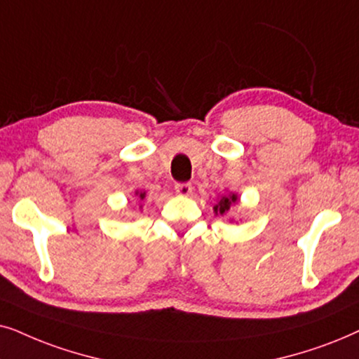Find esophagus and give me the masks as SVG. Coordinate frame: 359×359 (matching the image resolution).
<instances>
[{"label":"esophagus","mask_w":359,"mask_h":359,"mask_svg":"<svg viewBox=\"0 0 359 359\" xmlns=\"http://www.w3.org/2000/svg\"><path fill=\"white\" fill-rule=\"evenodd\" d=\"M174 189H175V192L179 195H182V197H187V195L192 194V184H189V182H177Z\"/></svg>","instance_id":"obj_1"}]
</instances>
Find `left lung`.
Segmentation results:
<instances>
[{"mask_svg": "<svg viewBox=\"0 0 359 359\" xmlns=\"http://www.w3.org/2000/svg\"><path fill=\"white\" fill-rule=\"evenodd\" d=\"M238 202V197L235 194H231V195H224V197H222L219 198V202H218V205H215V212L217 213H219V215H223L224 212H228L229 210V207H231L233 203H236Z\"/></svg>", "mask_w": 359, "mask_h": 359, "instance_id": "8db88e82", "label": "left lung"}]
</instances>
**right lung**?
Instances as JSON below:
<instances>
[{"mask_svg": "<svg viewBox=\"0 0 359 359\" xmlns=\"http://www.w3.org/2000/svg\"><path fill=\"white\" fill-rule=\"evenodd\" d=\"M140 198L142 200V198H144V194H140Z\"/></svg>", "mask_w": 359, "mask_h": 359, "instance_id": "right-lung-1", "label": "right lung"}]
</instances>
